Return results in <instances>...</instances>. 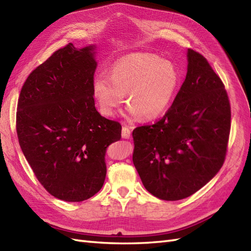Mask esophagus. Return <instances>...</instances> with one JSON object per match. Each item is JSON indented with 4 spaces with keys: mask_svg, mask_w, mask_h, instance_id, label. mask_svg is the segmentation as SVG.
I'll return each instance as SVG.
<instances>
[{
    "mask_svg": "<svg viewBox=\"0 0 251 251\" xmlns=\"http://www.w3.org/2000/svg\"><path fill=\"white\" fill-rule=\"evenodd\" d=\"M130 128L128 126H123L122 128V138L124 139H129L130 138Z\"/></svg>",
    "mask_w": 251,
    "mask_h": 251,
    "instance_id": "obj_1",
    "label": "esophagus"
}]
</instances>
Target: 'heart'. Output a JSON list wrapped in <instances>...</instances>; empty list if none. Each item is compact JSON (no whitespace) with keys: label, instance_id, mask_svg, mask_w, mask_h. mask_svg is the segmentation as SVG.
Here are the masks:
<instances>
[{"label":"heart","instance_id":"obj_1","mask_svg":"<svg viewBox=\"0 0 251 251\" xmlns=\"http://www.w3.org/2000/svg\"><path fill=\"white\" fill-rule=\"evenodd\" d=\"M178 85L179 73L172 62L152 54L137 53L118 60L109 70V75L96 74L92 93L105 117H113L126 94L130 118L141 115L152 120L168 109Z\"/></svg>","mask_w":251,"mask_h":251}]
</instances>
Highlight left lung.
Instances as JSON below:
<instances>
[{
  "label": "left lung",
  "instance_id": "8db88e82",
  "mask_svg": "<svg viewBox=\"0 0 251 251\" xmlns=\"http://www.w3.org/2000/svg\"><path fill=\"white\" fill-rule=\"evenodd\" d=\"M188 71L164 117L132 131V161L145 189L163 201L194 194L221 170L231 110L220 77L202 55L188 50Z\"/></svg>",
  "mask_w": 251,
  "mask_h": 251
}]
</instances>
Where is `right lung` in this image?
I'll return each instance as SVG.
<instances>
[{
  "label": "right lung",
  "instance_id": "1",
  "mask_svg": "<svg viewBox=\"0 0 251 251\" xmlns=\"http://www.w3.org/2000/svg\"><path fill=\"white\" fill-rule=\"evenodd\" d=\"M94 44L60 49L29 74L18 101L17 133L39 182L64 201L92 197L106 178L107 147L121 139L119 122L96 110Z\"/></svg>",
  "mask_w": 251,
  "mask_h": 251
}]
</instances>
